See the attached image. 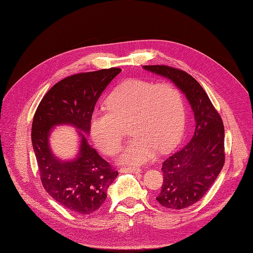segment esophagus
Here are the masks:
<instances>
[{
  "label": "esophagus",
  "mask_w": 253,
  "mask_h": 253,
  "mask_svg": "<svg viewBox=\"0 0 253 253\" xmlns=\"http://www.w3.org/2000/svg\"><path fill=\"white\" fill-rule=\"evenodd\" d=\"M120 170L121 173H139L140 169L133 168V166H128V168H122Z\"/></svg>",
  "instance_id": "esophagus-1"
}]
</instances>
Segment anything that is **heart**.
Masks as SVG:
<instances>
[{
  "instance_id": "1",
  "label": "heart",
  "mask_w": 253,
  "mask_h": 253,
  "mask_svg": "<svg viewBox=\"0 0 253 253\" xmlns=\"http://www.w3.org/2000/svg\"><path fill=\"white\" fill-rule=\"evenodd\" d=\"M106 106L109 112L92 113L90 133L102 152L115 154L123 141V126L130 122L132 137L120 155L123 164H146L154 159L159 149L164 152L173 148L184 133V98L171 84L127 80L109 94Z\"/></svg>"
}]
</instances>
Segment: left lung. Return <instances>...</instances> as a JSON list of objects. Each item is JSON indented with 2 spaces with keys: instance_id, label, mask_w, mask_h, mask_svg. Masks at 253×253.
Instances as JSON below:
<instances>
[{
  "instance_id": "1",
  "label": "left lung",
  "mask_w": 253,
  "mask_h": 253,
  "mask_svg": "<svg viewBox=\"0 0 253 253\" xmlns=\"http://www.w3.org/2000/svg\"><path fill=\"white\" fill-rule=\"evenodd\" d=\"M143 68L173 82L186 95L195 115L191 140L162 164L163 185L157 197L164 208L185 209L206 195L223 169V121L206 91L189 74L166 65H147Z\"/></svg>"
}]
</instances>
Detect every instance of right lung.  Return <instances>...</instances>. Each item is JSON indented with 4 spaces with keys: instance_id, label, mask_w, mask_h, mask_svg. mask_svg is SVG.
Listing matches in <instances>:
<instances>
[{
    "instance_id": "right-lung-1",
    "label": "right lung",
    "mask_w": 253,
    "mask_h": 253,
    "mask_svg": "<svg viewBox=\"0 0 253 253\" xmlns=\"http://www.w3.org/2000/svg\"><path fill=\"white\" fill-rule=\"evenodd\" d=\"M121 68L80 73L64 78L47 91L35 113L31 141L41 182L46 192L71 211L90 214L106 199V192L118 171L90 146V117L96 101ZM58 125H72L80 130L79 157L61 161L51 153L48 136Z\"/></svg>"
}]
</instances>
